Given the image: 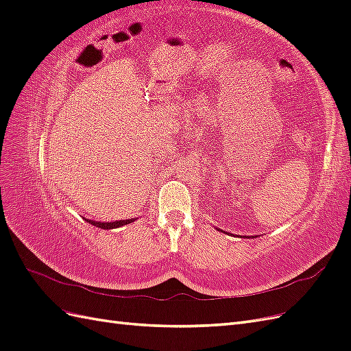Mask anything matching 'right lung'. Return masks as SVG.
<instances>
[{
	"mask_svg": "<svg viewBox=\"0 0 351 351\" xmlns=\"http://www.w3.org/2000/svg\"><path fill=\"white\" fill-rule=\"evenodd\" d=\"M89 224L98 227V228H104V230H112V228H119L123 227L125 224H130L134 219H120V221H114V222H99V221H92V219H86Z\"/></svg>",
	"mask_w": 351,
	"mask_h": 351,
	"instance_id": "1",
	"label": "right lung"
}]
</instances>
